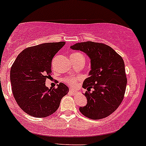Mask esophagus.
<instances>
[{"mask_svg":"<svg viewBox=\"0 0 146 146\" xmlns=\"http://www.w3.org/2000/svg\"><path fill=\"white\" fill-rule=\"evenodd\" d=\"M69 93H70L71 94H73V95H74V94H75L76 93V91H74V90H72V89H70V90H69Z\"/></svg>","mask_w":146,"mask_h":146,"instance_id":"esophagus-1","label":"esophagus"}]
</instances>
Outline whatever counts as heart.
Here are the masks:
<instances>
[{"label": "heart", "mask_w": 146, "mask_h": 146, "mask_svg": "<svg viewBox=\"0 0 146 146\" xmlns=\"http://www.w3.org/2000/svg\"><path fill=\"white\" fill-rule=\"evenodd\" d=\"M71 57L74 58H84L83 55L81 53H80V52H74V53L72 54ZM77 81V78H76V77H69V78H66V79L65 80V82H66V83H68V84L71 86H75Z\"/></svg>", "instance_id": "b5f03b06"}]
</instances>
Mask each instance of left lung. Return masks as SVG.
<instances>
[{"mask_svg": "<svg viewBox=\"0 0 146 146\" xmlns=\"http://www.w3.org/2000/svg\"><path fill=\"white\" fill-rule=\"evenodd\" d=\"M71 49L84 52L91 59L90 77L82 84L88 91L84 94L88 103L86 106L80 108V111L94 120L109 116L124 97L127 78L123 58L112 47L103 43L81 42Z\"/></svg>", "mask_w": 146, "mask_h": 146, "instance_id": "8db88e82", "label": "left lung"}]
</instances>
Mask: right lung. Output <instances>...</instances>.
<instances>
[{"label":"right lung","instance_id":"right-lung-1","mask_svg":"<svg viewBox=\"0 0 146 146\" xmlns=\"http://www.w3.org/2000/svg\"><path fill=\"white\" fill-rule=\"evenodd\" d=\"M65 42L44 43L25 49L17 57L10 71L11 90L15 101L23 111L36 118L53 114L61 99L69 92L65 84L48 88L52 60Z\"/></svg>","mask_w":146,"mask_h":146}]
</instances>
